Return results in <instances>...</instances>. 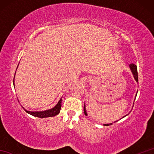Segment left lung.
Segmentation results:
<instances>
[{
    "label": "left lung",
    "mask_w": 154,
    "mask_h": 154,
    "mask_svg": "<svg viewBox=\"0 0 154 154\" xmlns=\"http://www.w3.org/2000/svg\"><path fill=\"white\" fill-rule=\"evenodd\" d=\"M129 67H130V70H131V71H132V75H133V76H134V79L136 80V81L137 83L138 82V71H137V66L136 65H134V64H133V63H131L130 64V65H129ZM137 93H138V91H137V93H136V95H137ZM134 100H135V99H134ZM134 104V103H133ZM133 106H134V104H133ZM84 113H85V114L86 116H87V111H86V108H85V103L84 104ZM128 114H126V116H124V117H125V116H126ZM123 117V118H124ZM111 124H112V123H110V124H104V125L105 126H110V125H111Z\"/></svg>",
    "instance_id": "obj_1"
}]
</instances>
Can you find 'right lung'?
Wrapping results in <instances>:
<instances>
[{
    "label": "right lung",
    "instance_id": "obj_1",
    "mask_svg": "<svg viewBox=\"0 0 154 154\" xmlns=\"http://www.w3.org/2000/svg\"><path fill=\"white\" fill-rule=\"evenodd\" d=\"M15 77V76H14ZM13 83L14 85V79L13 81ZM15 87V86H14ZM61 100H62V98H61L60 100H59V102L57 104L55 105L54 108L50 109V110H44V111H29L27 110L26 109H25L24 107L22 106L24 110L28 113L30 115H32L35 117H38V118H42V119H44V118H48V117H52V116H55L57 115V114L60 113V110H61Z\"/></svg>",
    "mask_w": 154,
    "mask_h": 154
}]
</instances>
